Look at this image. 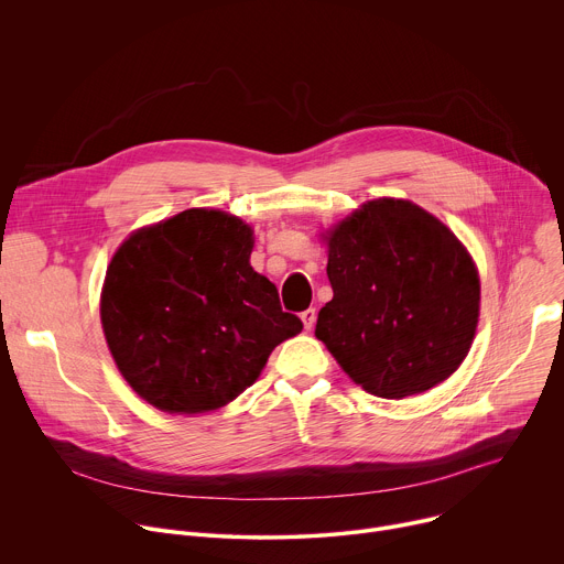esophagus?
Listing matches in <instances>:
<instances>
[{"label":"esophagus","instance_id":"34e87169","mask_svg":"<svg viewBox=\"0 0 564 564\" xmlns=\"http://www.w3.org/2000/svg\"><path fill=\"white\" fill-rule=\"evenodd\" d=\"M301 321H303L305 330H310V328L314 326V321H316V310H314V307H307V310H303V312H301Z\"/></svg>","mask_w":564,"mask_h":564}]
</instances>
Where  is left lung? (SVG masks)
<instances>
[{
	"label": "left lung",
	"instance_id": "8db88e82",
	"mask_svg": "<svg viewBox=\"0 0 564 564\" xmlns=\"http://www.w3.org/2000/svg\"><path fill=\"white\" fill-rule=\"evenodd\" d=\"M326 238L335 296L314 335L348 377L383 399L448 379L479 316V276L457 236L411 200L379 198Z\"/></svg>",
	"mask_w": 564,
	"mask_h": 564
}]
</instances>
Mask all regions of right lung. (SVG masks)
Listing matches in <instances>:
<instances>
[{
	"label": "right lung",
	"instance_id": "add662e5",
	"mask_svg": "<svg viewBox=\"0 0 564 564\" xmlns=\"http://www.w3.org/2000/svg\"><path fill=\"white\" fill-rule=\"evenodd\" d=\"M252 229L218 209H185L133 231L113 254L100 318L129 386L151 406L216 411L257 381L270 352L303 330L276 285L252 270Z\"/></svg>",
	"mask_w": 564,
	"mask_h": 564
}]
</instances>
